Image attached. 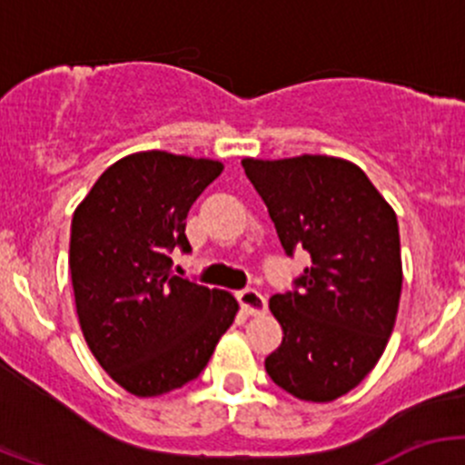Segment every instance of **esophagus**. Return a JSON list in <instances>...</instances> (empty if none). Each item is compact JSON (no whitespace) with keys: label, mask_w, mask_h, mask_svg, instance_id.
<instances>
[{"label":"esophagus","mask_w":465,"mask_h":465,"mask_svg":"<svg viewBox=\"0 0 465 465\" xmlns=\"http://www.w3.org/2000/svg\"><path fill=\"white\" fill-rule=\"evenodd\" d=\"M236 297H238V303H241V308L247 312V315H261V312H265L267 302L259 290L245 288L241 290Z\"/></svg>","instance_id":"34e87169"}]
</instances>
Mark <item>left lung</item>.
Listing matches in <instances>:
<instances>
[{"mask_svg": "<svg viewBox=\"0 0 465 465\" xmlns=\"http://www.w3.org/2000/svg\"><path fill=\"white\" fill-rule=\"evenodd\" d=\"M281 247L311 265L270 311L283 341L267 376L294 398L328 402L358 387L387 346L401 302V236L393 209L362 168L326 154L242 159Z\"/></svg>", "mask_w": 465, "mask_h": 465, "instance_id": "obj_1", "label": "left lung"}]
</instances>
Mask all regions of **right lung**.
<instances>
[{
	"mask_svg": "<svg viewBox=\"0 0 465 465\" xmlns=\"http://www.w3.org/2000/svg\"><path fill=\"white\" fill-rule=\"evenodd\" d=\"M220 173L213 159L128 154L74 213L69 270L78 322L98 364L134 396L198 378L238 312L224 290L171 274V252H191L186 213Z\"/></svg>",
	"mask_w": 465,
	"mask_h": 465,
	"instance_id": "add662e5",
	"label": "right lung"
}]
</instances>
